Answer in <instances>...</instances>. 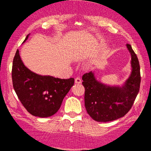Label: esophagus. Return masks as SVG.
<instances>
[{
	"instance_id": "obj_1",
	"label": "esophagus",
	"mask_w": 151,
	"mask_h": 151,
	"mask_svg": "<svg viewBox=\"0 0 151 151\" xmlns=\"http://www.w3.org/2000/svg\"><path fill=\"white\" fill-rule=\"evenodd\" d=\"M75 83L76 84H81L82 83V80L80 77H76L75 78Z\"/></svg>"
}]
</instances>
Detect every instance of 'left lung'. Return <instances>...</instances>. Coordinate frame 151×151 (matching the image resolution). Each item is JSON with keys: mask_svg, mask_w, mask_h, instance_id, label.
<instances>
[{"mask_svg": "<svg viewBox=\"0 0 151 151\" xmlns=\"http://www.w3.org/2000/svg\"><path fill=\"white\" fill-rule=\"evenodd\" d=\"M127 47L132 58V72L122 87L102 84L96 80L92 71L82 76L86 109L96 121H112L124 116L138 94L141 82L139 60L130 45L127 44Z\"/></svg>", "mask_w": 151, "mask_h": 151, "instance_id": "1", "label": "left lung"}]
</instances>
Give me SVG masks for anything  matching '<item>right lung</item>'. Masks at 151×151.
Instances as JSON below:
<instances>
[{
  "instance_id": "add662e5",
  "label": "right lung",
  "mask_w": 151,
  "mask_h": 151,
  "mask_svg": "<svg viewBox=\"0 0 151 151\" xmlns=\"http://www.w3.org/2000/svg\"><path fill=\"white\" fill-rule=\"evenodd\" d=\"M12 74L13 86L22 104L30 114L40 117H50L58 111L75 82L73 78L61 79L31 71L22 63L19 50L13 60Z\"/></svg>"
}]
</instances>
